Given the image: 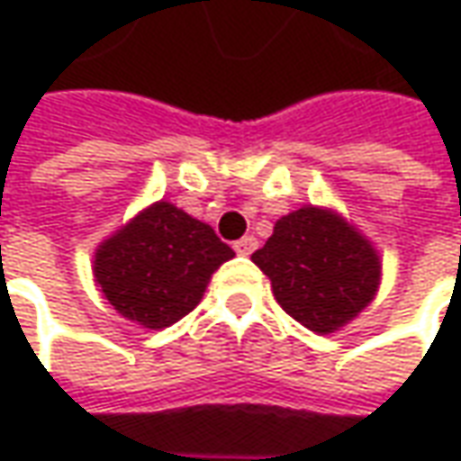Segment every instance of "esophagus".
Wrapping results in <instances>:
<instances>
[{"instance_id":"34e87169","label":"esophagus","mask_w":461,"mask_h":461,"mask_svg":"<svg viewBox=\"0 0 461 461\" xmlns=\"http://www.w3.org/2000/svg\"><path fill=\"white\" fill-rule=\"evenodd\" d=\"M257 239L254 236H243L240 240H236L233 243V249H236V254H240V257H249V254H254L257 251Z\"/></svg>"}]
</instances>
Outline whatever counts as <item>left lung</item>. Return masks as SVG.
I'll return each mask as SVG.
<instances>
[{"instance_id":"8db88e82","label":"left lung","mask_w":461,"mask_h":461,"mask_svg":"<svg viewBox=\"0 0 461 461\" xmlns=\"http://www.w3.org/2000/svg\"><path fill=\"white\" fill-rule=\"evenodd\" d=\"M251 261L272 279L282 310L321 336L351 323L382 282L372 240L336 210L315 204L282 215Z\"/></svg>"}]
</instances>
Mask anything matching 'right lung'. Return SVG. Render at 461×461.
<instances>
[{"mask_svg":"<svg viewBox=\"0 0 461 461\" xmlns=\"http://www.w3.org/2000/svg\"><path fill=\"white\" fill-rule=\"evenodd\" d=\"M233 257L207 222L158 200L99 243L92 272L125 321L161 330L200 305L210 276Z\"/></svg>","mask_w":461,"mask_h":461,"instance_id":"add662e5","label":"right lung"}]
</instances>
